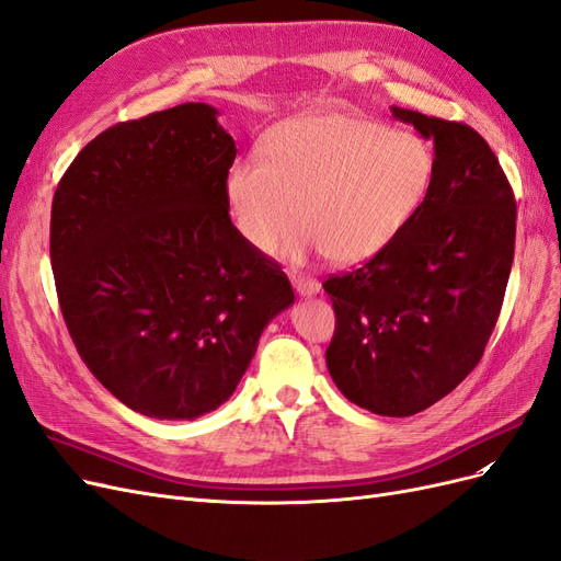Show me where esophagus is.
Instances as JSON below:
<instances>
[{"label":"esophagus","instance_id":"34e87169","mask_svg":"<svg viewBox=\"0 0 561 561\" xmlns=\"http://www.w3.org/2000/svg\"><path fill=\"white\" fill-rule=\"evenodd\" d=\"M290 280L295 285V290L304 297H311L320 290V283L316 278H309V276H301V274H290Z\"/></svg>","mask_w":561,"mask_h":561}]
</instances>
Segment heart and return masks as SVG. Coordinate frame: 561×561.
<instances>
[{
  "instance_id": "b5f03b06",
  "label": "heart",
  "mask_w": 561,
  "mask_h": 561,
  "mask_svg": "<svg viewBox=\"0 0 561 561\" xmlns=\"http://www.w3.org/2000/svg\"><path fill=\"white\" fill-rule=\"evenodd\" d=\"M264 159L233 161L225 196L241 239L257 252L283 245L295 264L328 254L358 264L412 222L435 180L426 140L346 112H318L276 126Z\"/></svg>"
}]
</instances>
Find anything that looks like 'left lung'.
<instances>
[{"instance_id": "1", "label": "left lung", "mask_w": 561, "mask_h": 561, "mask_svg": "<svg viewBox=\"0 0 561 561\" xmlns=\"http://www.w3.org/2000/svg\"><path fill=\"white\" fill-rule=\"evenodd\" d=\"M393 116L433 140L435 180L379 254L322 283L336 316L325 360L353 404L412 416L482 358L515 257L517 203L478 130L414 110Z\"/></svg>"}]
</instances>
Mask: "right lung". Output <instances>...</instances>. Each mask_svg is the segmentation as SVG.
Wrapping results in <instances>:
<instances>
[{"label": "right lung", "mask_w": 561, "mask_h": 561, "mask_svg": "<svg viewBox=\"0 0 561 561\" xmlns=\"http://www.w3.org/2000/svg\"><path fill=\"white\" fill-rule=\"evenodd\" d=\"M233 159L217 110L184 103L103 130L58 182L50 266L65 325L133 412L217 410L268 320L295 301L280 264L231 225Z\"/></svg>", "instance_id": "obj_1"}]
</instances>
